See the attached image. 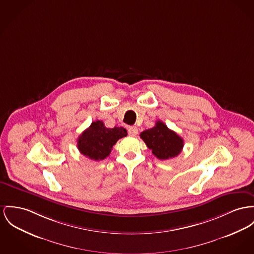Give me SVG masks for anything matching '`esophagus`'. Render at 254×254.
<instances>
[{"instance_id": "1", "label": "esophagus", "mask_w": 254, "mask_h": 254, "mask_svg": "<svg viewBox=\"0 0 254 254\" xmlns=\"http://www.w3.org/2000/svg\"><path fill=\"white\" fill-rule=\"evenodd\" d=\"M128 134L132 136H135L137 134V128L135 126H131L128 128Z\"/></svg>"}]
</instances>
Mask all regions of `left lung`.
I'll use <instances>...</instances> for the list:
<instances>
[{"mask_svg": "<svg viewBox=\"0 0 254 254\" xmlns=\"http://www.w3.org/2000/svg\"><path fill=\"white\" fill-rule=\"evenodd\" d=\"M139 135L147 147L152 150L153 155L160 160L178 156L184 146L183 138L160 120L153 128L141 132Z\"/></svg>", "mask_w": 254, "mask_h": 254, "instance_id": "8db88e82", "label": "left lung"}]
</instances>
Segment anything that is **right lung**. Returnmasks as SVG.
I'll use <instances>...</instances> for the list:
<instances>
[{
	"mask_svg": "<svg viewBox=\"0 0 254 254\" xmlns=\"http://www.w3.org/2000/svg\"><path fill=\"white\" fill-rule=\"evenodd\" d=\"M126 135L127 131L123 127L107 128L103 121L97 120L92 122L78 137L77 145L80 152L85 157L94 161H101L110 155L119 138Z\"/></svg>",
	"mask_w": 254,
	"mask_h": 254,
	"instance_id": "right-lung-1",
	"label": "right lung"
}]
</instances>
